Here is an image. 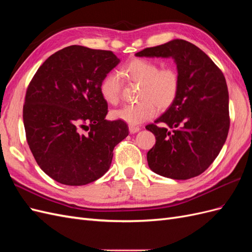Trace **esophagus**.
<instances>
[{"label":"esophagus","instance_id":"34e87169","mask_svg":"<svg viewBox=\"0 0 252 252\" xmlns=\"http://www.w3.org/2000/svg\"><path fill=\"white\" fill-rule=\"evenodd\" d=\"M140 127L139 126H133V125H129V132L130 133H136L140 131Z\"/></svg>","mask_w":252,"mask_h":252}]
</instances>
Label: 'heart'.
<instances>
[{
    "label": "heart",
    "mask_w": 252,
    "mask_h": 252,
    "mask_svg": "<svg viewBox=\"0 0 252 252\" xmlns=\"http://www.w3.org/2000/svg\"><path fill=\"white\" fill-rule=\"evenodd\" d=\"M120 74L126 80L139 83L138 97L140 102L126 105L113 110V119L129 125H140L154 118L158 107L166 109L174 102L180 88V78L171 67L159 69L157 63L145 59H134L124 65ZM122 81L117 72H110L100 85L102 97L108 104L116 105L121 95Z\"/></svg>",
    "instance_id": "obj_1"
}]
</instances>
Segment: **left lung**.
<instances>
[{
  "label": "left lung",
  "mask_w": 252,
  "mask_h": 252,
  "mask_svg": "<svg viewBox=\"0 0 252 252\" xmlns=\"http://www.w3.org/2000/svg\"><path fill=\"white\" fill-rule=\"evenodd\" d=\"M171 58L180 78L174 102L146 129L156 135L149 168L173 180L203 173L219 156L229 130V95L224 74L195 45L175 39L135 53Z\"/></svg>",
  "instance_id": "8db88e82"
}]
</instances>
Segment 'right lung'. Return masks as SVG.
<instances>
[{"label":"right lung","mask_w":252,"mask_h":252,"mask_svg":"<svg viewBox=\"0 0 252 252\" xmlns=\"http://www.w3.org/2000/svg\"><path fill=\"white\" fill-rule=\"evenodd\" d=\"M120 62L111 51L72 45L50 56L29 84L23 108L27 143L40 168L61 184L82 186L103 177L113 148L128 135L125 122L105 119L108 105L100 93Z\"/></svg>","instance_id":"1"}]
</instances>
